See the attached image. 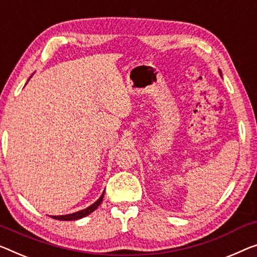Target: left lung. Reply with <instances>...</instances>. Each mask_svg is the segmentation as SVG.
<instances>
[{
    "label": "left lung",
    "mask_w": 257,
    "mask_h": 257,
    "mask_svg": "<svg viewBox=\"0 0 257 257\" xmlns=\"http://www.w3.org/2000/svg\"><path fill=\"white\" fill-rule=\"evenodd\" d=\"M219 74H220V76H223V75H221V71L220 70H219Z\"/></svg>",
    "instance_id": "1"
}]
</instances>
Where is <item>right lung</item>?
Returning a JSON list of instances; mask_svg holds the SVG:
<instances>
[{
	"instance_id": "obj_1",
	"label": "right lung",
	"mask_w": 257,
	"mask_h": 257,
	"mask_svg": "<svg viewBox=\"0 0 257 257\" xmlns=\"http://www.w3.org/2000/svg\"><path fill=\"white\" fill-rule=\"evenodd\" d=\"M104 194H105V191L101 194V196L99 197L98 200L93 203V204L90 205V206H87L86 209L80 210V211L70 213V214H62V216H51V217L54 218V219H59V220H77V219H80V218H83V217L89 216L91 212H93L94 210L97 209L98 206L101 204L102 198H104Z\"/></svg>"
}]
</instances>
